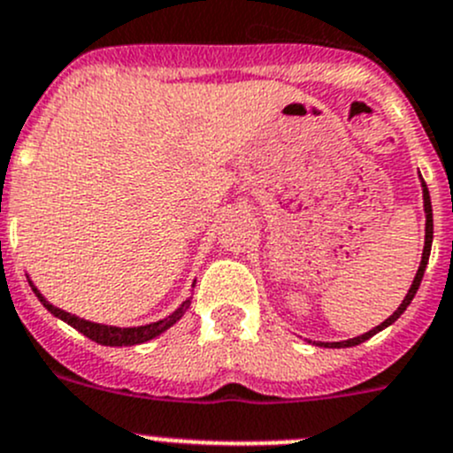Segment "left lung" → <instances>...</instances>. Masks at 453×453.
<instances>
[{"mask_svg":"<svg viewBox=\"0 0 453 453\" xmlns=\"http://www.w3.org/2000/svg\"><path fill=\"white\" fill-rule=\"evenodd\" d=\"M420 187H423V206H425V247H423V260H420V266H418L416 271V278H413L411 287H409L407 296H404V300L400 303V307L395 309L394 313H391L389 318H387L385 322H380L378 326H373L372 331H367V334L358 335V338H349V340H340V342H318L320 347H326V349H344V347H356V344L365 342V340H369L372 335H376L378 331L387 329L389 325H394L395 320H398L400 316L404 313V309L411 304L413 296H416L418 287H420V282H423V275H425V269H427V262H429V253H432V242H434V213H432V197H429V191H427V184H425V180L420 178Z\"/></svg>","mask_w":453,"mask_h":453,"instance_id":"1","label":"left lung"}]
</instances>
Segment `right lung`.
I'll return each instance as SVG.
<instances>
[{"instance_id":"right-lung-1","label":"right lung","mask_w":453,"mask_h":453,"mask_svg":"<svg viewBox=\"0 0 453 453\" xmlns=\"http://www.w3.org/2000/svg\"><path fill=\"white\" fill-rule=\"evenodd\" d=\"M28 284H30V288H33V294L37 296V300H40V303L44 304V307L49 309L55 318H59V320H64L66 325H71L73 329H77L80 334H84L86 338H90L93 342L104 344V347H131V344L149 342V340L157 338L159 334H165L166 329H171V326H173L175 322L184 316V313H187V309L191 307V298H187L178 309H175L173 313H171V316L162 318V320H157V322H150V325L111 326V325H100V322L84 320V318H77V316H73V313L62 311V309H58L55 304H50L49 300H46L44 296L37 291V287L30 282V280H28Z\"/></svg>"}]
</instances>
